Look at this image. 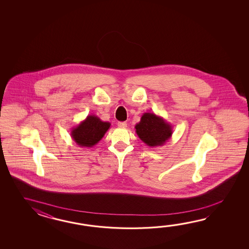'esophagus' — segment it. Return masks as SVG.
Wrapping results in <instances>:
<instances>
[{"instance_id":"obj_1","label":"esophagus","mask_w":249,"mask_h":249,"mask_svg":"<svg viewBox=\"0 0 249 249\" xmlns=\"http://www.w3.org/2000/svg\"><path fill=\"white\" fill-rule=\"evenodd\" d=\"M117 125L120 128H126L127 124L125 122H119L117 124Z\"/></svg>"}]
</instances>
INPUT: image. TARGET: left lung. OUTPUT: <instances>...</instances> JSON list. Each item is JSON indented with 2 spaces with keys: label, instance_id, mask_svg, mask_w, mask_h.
<instances>
[{
  "label": "left lung",
  "instance_id": "left-lung-1",
  "mask_svg": "<svg viewBox=\"0 0 249 249\" xmlns=\"http://www.w3.org/2000/svg\"><path fill=\"white\" fill-rule=\"evenodd\" d=\"M139 138L148 147L163 146L173 134V126L164 118L154 113H144L135 125Z\"/></svg>",
  "mask_w": 249,
  "mask_h": 249
}]
</instances>
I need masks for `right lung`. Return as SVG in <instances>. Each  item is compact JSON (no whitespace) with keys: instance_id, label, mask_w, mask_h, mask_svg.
I'll return each instance as SVG.
<instances>
[{"instance_id":"obj_1","label":"right lung","mask_w":249,"mask_h":249,"mask_svg":"<svg viewBox=\"0 0 249 249\" xmlns=\"http://www.w3.org/2000/svg\"><path fill=\"white\" fill-rule=\"evenodd\" d=\"M110 125V123L103 122L95 115H89L72 128L70 135L79 147L91 148L101 141Z\"/></svg>"}]
</instances>
